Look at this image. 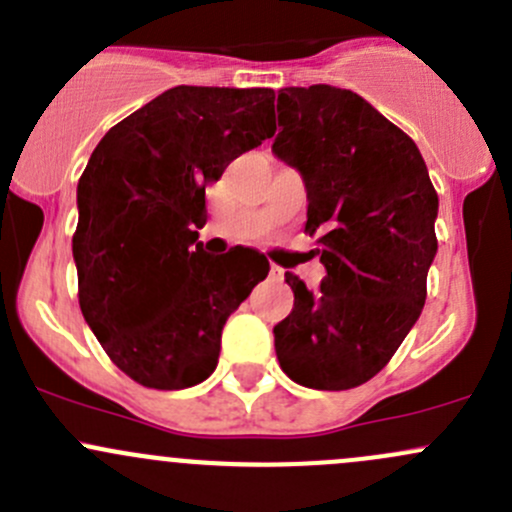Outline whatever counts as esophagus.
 I'll list each match as a JSON object with an SVG mask.
<instances>
[{
	"mask_svg": "<svg viewBox=\"0 0 512 512\" xmlns=\"http://www.w3.org/2000/svg\"><path fill=\"white\" fill-rule=\"evenodd\" d=\"M270 270H272V275H282V270H280V267H277V265H272Z\"/></svg>",
	"mask_w": 512,
	"mask_h": 512,
	"instance_id": "obj_1",
	"label": "esophagus"
}]
</instances>
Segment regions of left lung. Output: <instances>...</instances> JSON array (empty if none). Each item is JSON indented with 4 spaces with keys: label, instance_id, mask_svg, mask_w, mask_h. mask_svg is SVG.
<instances>
[{
    "label": "left lung",
    "instance_id": "8db88e82",
    "mask_svg": "<svg viewBox=\"0 0 512 512\" xmlns=\"http://www.w3.org/2000/svg\"><path fill=\"white\" fill-rule=\"evenodd\" d=\"M277 121L272 153L302 175L304 230L319 235L327 270L317 292L285 275L294 307L275 327L277 359L307 389H354L421 317L438 195L416 143L354 91L287 86Z\"/></svg>",
    "mask_w": 512,
    "mask_h": 512
}]
</instances>
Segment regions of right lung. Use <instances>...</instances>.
<instances>
[{
  "instance_id": "add662e5",
  "label": "right lung",
  "mask_w": 512,
  "mask_h": 512,
  "mask_svg": "<svg viewBox=\"0 0 512 512\" xmlns=\"http://www.w3.org/2000/svg\"><path fill=\"white\" fill-rule=\"evenodd\" d=\"M275 91L175 86L111 128L76 188L74 262L86 324L148 389H188L218 366L232 312L270 272L265 255L198 242L205 188L275 136Z\"/></svg>"
}]
</instances>
